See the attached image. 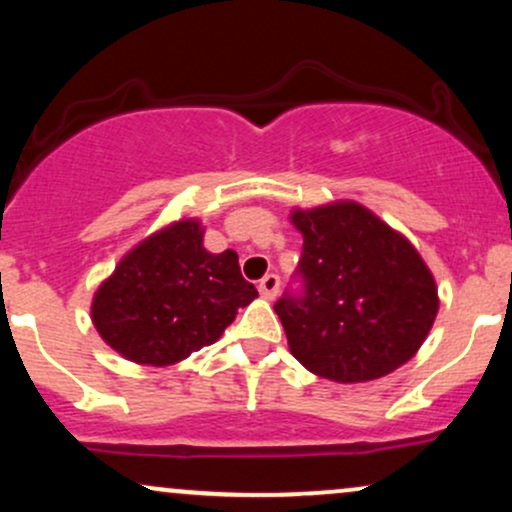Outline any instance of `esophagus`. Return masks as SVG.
Instances as JSON below:
<instances>
[{"label":"esophagus","mask_w":512,"mask_h":512,"mask_svg":"<svg viewBox=\"0 0 512 512\" xmlns=\"http://www.w3.org/2000/svg\"><path fill=\"white\" fill-rule=\"evenodd\" d=\"M279 286H281L279 276H276V274H267V276H264V279H260V293H262V298H267V301H274L276 293H279Z\"/></svg>","instance_id":"obj_1"}]
</instances>
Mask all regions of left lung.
I'll return each mask as SVG.
<instances>
[{"instance_id": "1", "label": "left lung", "mask_w": 512, "mask_h": 512, "mask_svg": "<svg viewBox=\"0 0 512 512\" xmlns=\"http://www.w3.org/2000/svg\"><path fill=\"white\" fill-rule=\"evenodd\" d=\"M301 293L274 303L291 354L334 383H366L409 361L438 315L431 269L402 233L356 202L293 209Z\"/></svg>"}]
</instances>
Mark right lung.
I'll return each instance as SVG.
<instances>
[{"label": "right lung", "instance_id": "1", "mask_svg": "<svg viewBox=\"0 0 512 512\" xmlns=\"http://www.w3.org/2000/svg\"><path fill=\"white\" fill-rule=\"evenodd\" d=\"M197 219L156 231L122 257L91 305L96 330L127 361L170 366L214 344L257 298L233 250L211 255Z\"/></svg>", "mask_w": 512, "mask_h": 512}]
</instances>
